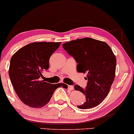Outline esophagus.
<instances>
[{"label": "esophagus", "mask_w": 134, "mask_h": 134, "mask_svg": "<svg viewBox=\"0 0 134 134\" xmlns=\"http://www.w3.org/2000/svg\"><path fill=\"white\" fill-rule=\"evenodd\" d=\"M68 88L70 91H72V90H74V86H72V85H68Z\"/></svg>", "instance_id": "34e87169"}]
</instances>
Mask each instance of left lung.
Masks as SVG:
<instances>
[{
  "label": "left lung",
  "instance_id": "left-lung-1",
  "mask_svg": "<svg viewBox=\"0 0 134 134\" xmlns=\"http://www.w3.org/2000/svg\"><path fill=\"white\" fill-rule=\"evenodd\" d=\"M62 47L78 64L77 72L87 74L86 87L74 86L75 91L86 97L85 102L77 107L80 109L96 107L107 97L114 80L115 55L107 43L88 37L67 42Z\"/></svg>",
  "mask_w": 134,
  "mask_h": 134
}]
</instances>
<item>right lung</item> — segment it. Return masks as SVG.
Here are the masks:
<instances>
[{"mask_svg":"<svg viewBox=\"0 0 134 134\" xmlns=\"http://www.w3.org/2000/svg\"><path fill=\"white\" fill-rule=\"evenodd\" d=\"M61 42H39L27 44L12 55L9 75L16 93L24 104L41 108L49 102L58 87L67 88L63 83L53 85L40 80L43 71L49 67V59Z\"/></svg>","mask_w":134,"mask_h":134,"instance_id":"right-lung-1","label":"right lung"}]
</instances>
